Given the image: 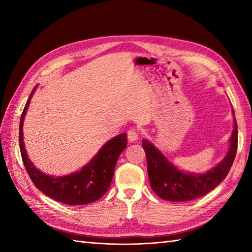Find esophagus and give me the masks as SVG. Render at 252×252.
<instances>
[{
	"label": "esophagus",
	"instance_id": "1",
	"mask_svg": "<svg viewBox=\"0 0 252 252\" xmlns=\"http://www.w3.org/2000/svg\"><path fill=\"white\" fill-rule=\"evenodd\" d=\"M138 138V132L135 129H130L127 131V140L130 142H136Z\"/></svg>",
	"mask_w": 252,
	"mask_h": 252
}]
</instances>
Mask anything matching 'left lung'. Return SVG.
<instances>
[{
    "mask_svg": "<svg viewBox=\"0 0 252 252\" xmlns=\"http://www.w3.org/2000/svg\"><path fill=\"white\" fill-rule=\"evenodd\" d=\"M233 116L235 117L234 110ZM237 144V122L234 118V129L225 158L205 174H191L174 167L158 148L143 140L142 146L146 154L148 178L153 190L169 201H189L205 196L226 178L236 156Z\"/></svg>",
    "mask_w": 252,
    "mask_h": 252,
    "instance_id": "obj_1",
    "label": "left lung"
}]
</instances>
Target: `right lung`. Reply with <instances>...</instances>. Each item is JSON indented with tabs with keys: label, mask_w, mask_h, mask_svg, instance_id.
<instances>
[{
	"label": "right lung",
	"mask_w": 252,
	"mask_h": 252,
	"mask_svg": "<svg viewBox=\"0 0 252 252\" xmlns=\"http://www.w3.org/2000/svg\"><path fill=\"white\" fill-rule=\"evenodd\" d=\"M36 88L32 90L26 103L19 123V147L25 168L37 189L66 205H87L96 201L108 190L114 178L115 167L123 149L126 147V133H121L99 149L96 156L78 172L66 176H50L37 170L27 156L23 126L26 111Z\"/></svg>",
	"instance_id": "right-lung-1"
}]
</instances>
